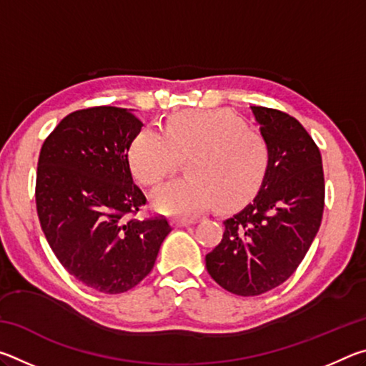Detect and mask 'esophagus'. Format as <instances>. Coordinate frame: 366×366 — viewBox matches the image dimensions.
Here are the masks:
<instances>
[{
    "label": "esophagus",
    "mask_w": 366,
    "mask_h": 366,
    "mask_svg": "<svg viewBox=\"0 0 366 366\" xmlns=\"http://www.w3.org/2000/svg\"><path fill=\"white\" fill-rule=\"evenodd\" d=\"M197 219H174L172 221V224L176 227H185V226H190V224H195Z\"/></svg>",
    "instance_id": "esophagus-1"
}]
</instances>
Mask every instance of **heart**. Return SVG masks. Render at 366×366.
Instances as JSON below:
<instances>
[{
  "mask_svg": "<svg viewBox=\"0 0 366 366\" xmlns=\"http://www.w3.org/2000/svg\"><path fill=\"white\" fill-rule=\"evenodd\" d=\"M185 159L187 177L153 192L157 212L195 216L213 205L231 212L250 202L269 166V148L262 134L245 129L227 111H184L164 129L148 126L129 147V166L144 185H157Z\"/></svg>",
  "mask_w": 366,
  "mask_h": 366,
  "instance_id": "b5f03b06",
  "label": "heart"
}]
</instances>
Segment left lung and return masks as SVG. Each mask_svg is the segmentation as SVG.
Listing matches in <instances>:
<instances>
[{"mask_svg": "<svg viewBox=\"0 0 366 366\" xmlns=\"http://www.w3.org/2000/svg\"><path fill=\"white\" fill-rule=\"evenodd\" d=\"M269 148V166L255 198L224 221L218 247L205 257L209 276L235 295L268 292L289 280L317 235L325 176L317 144L295 117L250 107Z\"/></svg>", "mask_w": 366, "mask_h": 366, "instance_id": "left-lung-1", "label": "left lung"}]
</instances>
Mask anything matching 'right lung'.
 Returning <instances> with one entry per match:
<instances>
[{"mask_svg": "<svg viewBox=\"0 0 366 366\" xmlns=\"http://www.w3.org/2000/svg\"><path fill=\"white\" fill-rule=\"evenodd\" d=\"M132 111L67 114L43 144L36 168V212L49 247L71 276L103 294L137 286L171 232L164 218H126L147 203L129 166V147L144 126Z\"/></svg>", "mask_w": 366, "mask_h": 366, "instance_id": "right-lung-1", "label": "right lung"}]
</instances>
